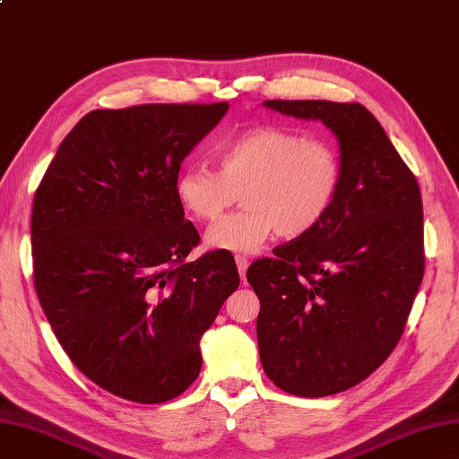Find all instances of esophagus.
<instances>
[{
	"label": "esophagus",
	"mask_w": 459,
	"mask_h": 459,
	"mask_svg": "<svg viewBox=\"0 0 459 459\" xmlns=\"http://www.w3.org/2000/svg\"><path fill=\"white\" fill-rule=\"evenodd\" d=\"M236 263H238V271H239L241 281L245 282V273H247V268H249V259H247V256H243V255H238Z\"/></svg>",
	"instance_id": "esophagus-1"
}]
</instances>
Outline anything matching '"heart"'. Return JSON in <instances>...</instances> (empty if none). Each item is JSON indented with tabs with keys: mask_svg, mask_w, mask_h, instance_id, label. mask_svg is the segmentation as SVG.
I'll return each mask as SVG.
<instances>
[{
	"mask_svg": "<svg viewBox=\"0 0 459 459\" xmlns=\"http://www.w3.org/2000/svg\"><path fill=\"white\" fill-rule=\"evenodd\" d=\"M218 171L185 167L175 196L188 216L214 221L241 193L245 210L214 223L212 249L253 253L278 231L298 239L329 216L342 186V160L329 140L292 128L256 126L216 150Z\"/></svg>",
	"mask_w": 459,
	"mask_h": 459,
	"instance_id": "1",
	"label": "heart"
}]
</instances>
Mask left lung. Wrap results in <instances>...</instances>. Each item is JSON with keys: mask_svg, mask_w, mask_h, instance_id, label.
Here are the masks:
<instances>
[{"mask_svg": "<svg viewBox=\"0 0 459 459\" xmlns=\"http://www.w3.org/2000/svg\"><path fill=\"white\" fill-rule=\"evenodd\" d=\"M263 107L321 120L339 140L342 186L329 216L247 271L268 379L298 397L334 395L377 370L403 334L424 274L419 183L360 103Z\"/></svg>", "mask_w": 459, "mask_h": 459, "instance_id": "obj_1", "label": "left lung"}]
</instances>
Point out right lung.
Listing matches in <instances>:
<instances>
[{
    "label": "right lung",
    "mask_w": 459,
    "mask_h": 459,
    "mask_svg": "<svg viewBox=\"0 0 459 459\" xmlns=\"http://www.w3.org/2000/svg\"><path fill=\"white\" fill-rule=\"evenodd\" d=\"M230 105L91 110L35 193V288L80 370L134 403L175 399L200 374V337L239 286L233 256L186 255L200 236L175 177Z\"/></svg>",
    "instance_id": "1"
}]
</instances>
